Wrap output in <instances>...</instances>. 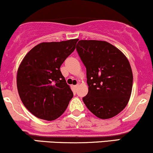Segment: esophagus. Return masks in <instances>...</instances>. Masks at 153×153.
<instances>
[{
  "mask_svg": "<svg viewBox=\"0 0 153 153\" xmlns=\"http://www.w3.org/2000/svg\"><path fill=\"white\" fill-rule=\"evenodd\" d=\"M78 84H77V85H74V86H73V88H74L75 90H76L77 88H78Z\"/></svg>",
  "mask_w": 153,
  "mask_h": 153,
  "instance_id": "obj_1",
  "label": "esophagus"
}]
</instances>
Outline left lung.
<instances>
[{
  "instance_id": "left-lung-1",
  "label": "left lung",
  "mask_w": 153,
  "mask_h": 153,
  "mask_svg": "<svg viewBox=\"0 0 153 153\" xmlns=\"http://www.w3.org/2000/svg\"><path fill=\"white\" fill-rule=\"evenodd\" d=\"M76 50L86 68L88 93L82 101L99 118H112L125 108L130 98L133 75L129 61L105 41L80 40Z\"/></svg>"
}]
</instances>
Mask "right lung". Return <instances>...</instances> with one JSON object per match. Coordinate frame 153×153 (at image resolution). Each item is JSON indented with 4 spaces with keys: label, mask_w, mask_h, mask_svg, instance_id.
Listing matches in <instances>:
<instances>
[{
    "label": "right lung",
    "mask_w": 153,
    "mask_h": 153,
    "mask_svg": "<svg viewBox=\"0 0 153 153\" xmlns=\"http://www.w3.org/2000/svg\"><path fill=\"white\" fill-rule=\"evenodd\" d=\"M78 41L40 43L23 59L17 73V88L24 106L37 118L57 119L73 98L60 66L75 50Z\"/></svg>",
    "instance_id": "1"
}]
</instances>
